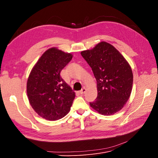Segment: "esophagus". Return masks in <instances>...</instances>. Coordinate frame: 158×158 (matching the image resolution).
I'll use <instances>...</instances> for the list:
<instances>
[{
  "instance_id": "obj_1",
  "label": "esophagus",
  "mask_w": 158,
  "mask_h": 158,
  "mask_svg": "<svg viewBox=\"0 0 158 158\" xmlns=\"http://www.w3.org/2000/svg\"><path fill=\"white\" fill-rule=\"evenodd\" d=\"M85 92H86V89H85V88H83L82 89H81V90L80 91V93L81 94H84Z\"/></svg>"
}]
</instances>
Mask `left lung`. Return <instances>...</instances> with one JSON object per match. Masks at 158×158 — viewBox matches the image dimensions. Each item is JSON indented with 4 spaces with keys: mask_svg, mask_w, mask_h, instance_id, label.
Listing matches in <instances>:
<instances>
[{
    "mask_svg": "<svg viewBox=\"0 0 158 158\" xmlns=\"http://www.w3.org/2000/svg\"><path fill=\"white\" fill-rule=\"evenodd\" d=\"M97 80L98 96L89 105L105 115L114 114L130 97L133 74L123 56L111 44L99 43L94 49L81 52Z\"/></svg>",
    "mask_w": 158,
    "mask_h": 158,
    "instance_id": "left-lung-1",
    "label": "left lung"
}]
</instances>
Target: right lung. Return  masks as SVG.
Instances as JSON below:
<instances>
[{
	"label": "right lung",
	"instance_id": "obj_1",
	"mask_svg": "<svg viewBox=\"0 0 158 158\" xmlns=\"http://www.w3.org/2000/svg\"><path fill=\"white\" fill-rule=\"evenodd\" d=\"M73 55L56 48L46 51L27 79V94L32 108L41 117L56 121L67 114L75 93L60 76Z\"/></svg>",
	"mask_w": 158,
	"mask_h": 158
}]
</instances>
